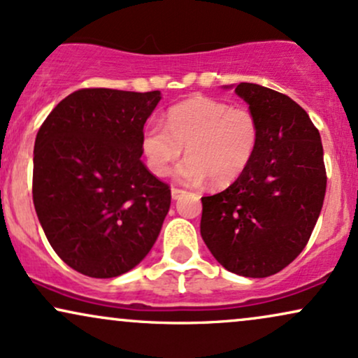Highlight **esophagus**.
Returning <instances> with one entry per match:
<instances>
[{
  "label": "esophagus",
  "instance_id": "esophagus-1",
  "mask_svg": "<svg viewBox=\"0 0 358 358\" xmlns=\"http://www.w3.org/2000/svg\"><path fill=\"white\" fill-rule=\"evenodd\" d=\"M184 194H186V191H182V189H178V187H172V189H171V197H172V199H174V201L180 199V197H182Z\"/></svg>",
  "mask_w": 358,
  "mask_h": 358
}]
</instances>
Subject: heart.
Here are the masks:
<instances>
[{"label": "heart", "instance_id": "obj_1", "mask_svg": "<svg viewBox=\"0 0 358 358\" xmlns=\"http://www.w3.org/2000/svg\"><path fill=\"white\" fill-rule=\"evenodd\" d=\"M259 138V122L249 109L194 96L172 106L166 126L156 117L148 119L141 149L152 174L164 178L186 148L187 159L176 169V179L189 186L210 179L213 186L226 187L252 162Z\"/></svg>", "mask_w": 358, "mask_h": 358}]
</instances>
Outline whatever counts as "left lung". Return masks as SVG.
<instances>
[{
    "instance_id": "left-lung-1",
    "label": "left lung",
    "mask_w": 358,
    "mask_h": 358,
    "mask_svg": "<svg viewBox=\"0 0 358 358\" xmlns=\"http://www.w3.org/2000/svg\"><path fill=\"white\" fill-rule=\"evenodd\" d=\"M236 94L257 119L259 145L236 182L201 199V236L224 268L260 279L289 266L310 239L327 187L324 148L289 96L254 83L237 85Z\"/></svg>"
}]
</instances>
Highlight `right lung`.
Masks as SVG:
<instances>
[{
  "label": "right lung",
  "mask_w": 358,
  "mask_h": 358,
  "mask_svg": "<svg viewBox=\"0 0 358 358\" xmlns=\"http://www.w3.org/2000/svg\"><path fill=\"white\" fill-rule=\"evenodd\" d=\"M161 98V91L79 90L39 127L34 209L55 252L85 275L129 272L161 232L171 189L141 161V132Z\"/></svg>",
  "instance_id": "right-lung-1"
}]
</instances>
